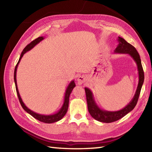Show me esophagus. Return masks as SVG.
I'll use <instances>...</instances> for the list:
<instances>
[{
    "label": "esophagus",
    "instance_id": "esophagus-1",
    "mask_svg": "<svg viewBox=\"0 0 152 152\" xmlns=\"http://www.w3.org/2000/svg\"><path fill=\"white\" fill-rule=\"evenodd\" d=\"M86 77L84 75H81L78 77V79H77V82H78V85H81L82 83H84L86 81Z\"/></svg>",
    "mask_w": 152,
    "mask_h": 152
}]
</instances>
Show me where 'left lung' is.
<instances>
[{
	"mask_svg": "<svg viewBox=\"0 0 152 152\" xmlns=\"http://www.w3.org/2000/svg\"><path fill=\"white\" fill-rule=\"evenodd\" d=\"M118 41L119 44L114 50V53L128 54L131 58H133L137 66L138 83L133 98L124 108L118 111H107L101 109L96 103L91 90H90L88 88H85L87 103H88V108L89 114L96 120L102 123H112L117 121L133 110L137 104L142 86L144 83V74L142 66L140 57L136 48L129 43H128L121 37H118Z\"/></svg>",
	"mask_w": 152,
	"mask_h": 152,
	"instance_id": "1",
	"label": "left lung"
}]
</instances>
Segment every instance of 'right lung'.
I'll return each instance as SVG.
<instances>
[{"instance_id": "obj_1", "label": "right lung", "mask_w": 152, "mask_h": 152, "mask_svg": "<svg viewBox=\"0 0 152 152\" xmlns=\"http://www.w3.org/2000/svg\"><path fill=\"white\" fill-rule=\"evenodd\" d=\"M44 39V37H40L37 38V39H35L34 40H33V42L28 44L27 46L25 47L21 53L20 57H19V59L18 61V63H17L15 68V70H14V82H15V89H16V92H17V94L19 98V101L20 102V104L22 106V108L24 109L25 111H26L28 114H29L30 115H31L33 116V118H34L35 119H38V121L46 123V124H52V123H55L57 122L58 121L61 120L62 119L64 115L66 114V113L68 110V108H69V97L70 95V93L72 92V91L73 90L74 87L76 86L75 82H74V80H72L70 83L68 85L67 88L66 89L65 91V93H64V101H63V104L61 106V108L59 110V111L57 112L56 113L53 114H49V115H44V114H38L37 112H34L33 111H32L31 110H30L28 108H27L26 105L24 104V102H23L22 99L20 95H19V93L18 91V85H17V80H16V73H17V69L18 66V64L20 62V61L22 57L23 56V55L27 53V51H30L31 49L37 45L38 43H40L42 40H43Z\"/></svg>"}]
</instances>
